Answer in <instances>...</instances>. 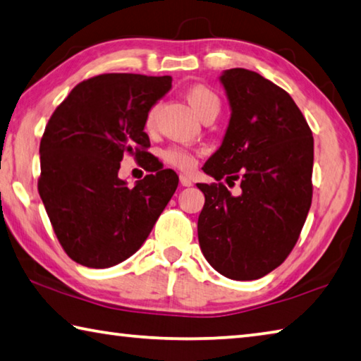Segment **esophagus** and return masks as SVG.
Instances as JSON below:
<instances>
[{
	"mask_svg": "<svg viewBox=\"0 0 361 361\" xmlns=\"http://www.w3.org/2000/svg\"><path fill=\"white\" fill-rule=\"evenodd\" d=\"M180 183H181V186H192L191 178L186 175H180Z\"/></svg>",
	"mask_w": 361,
	"mask_h": 361,
	"instance_id": "34e87169",
	"label": "esophagus"
}]
</instances>
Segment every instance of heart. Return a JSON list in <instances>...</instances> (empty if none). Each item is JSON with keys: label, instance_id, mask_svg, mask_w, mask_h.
<instances>
[{"label": "heart", "instance_id": "obj_1", "mask_svg": "<svg viewBox=\"0 0 361 361\" xmlns=\"http://www.w3.org/2000/svg\"><path fill=\"white\" fill-rule=\"evenodd\" d=\"M185 97L189 105L194 109V113L199 116L200 119L215 118L221 109V100H219L218 94L212 87L205 84H192L185 90ZM156 113L157 106L152 105L145 116V130L151 132L154 129L156 124ZM197 151L191 148H185V146H169V148L161 152L162 161L169 164L183 172H191L197 164Z\"/></svg>", "mask_w": 361, "mask_h": 361}]
</instances>
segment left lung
Segmentation results:
<instances>
[{"instance_id": "obj_1", "label": "left lung", "mask_w": 361, "mask_h": 361, "mask_svg": "<svg viewBox=\"0 0 361 361\" xmlns=\"http://www.w3.org/2000/svg\"><path fill=\"white\" fill-rule=\"evenodd\" d=\"M232 109L219 149L202 170L218 183H197L200 250L232 280L264 277L288 258L312 204L314 137L282 87L255 71L231 68L219 78ZM239 180L232 196L222 183Z\"/></svg>"}]
</instances>
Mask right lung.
<instances>
[{"instance_id":"add662e5","label":"right lung","mask_w":361,"mask_h":361,"mask_svg":"<svg viewBox=\"0 0 361 361\" xmlns=\"http://www.w3.org/2000/svg\"><path fill=\"white\" fill-rule=\"evenodd\" d=\"M170 76L108 73L79 82L42 133L38 192L60 245L79 264L105 269L143 245L178 175L149 154L146 111ZM129 154L150 172L129 188L117 176Z\"/></svg>"}]
</instances>
